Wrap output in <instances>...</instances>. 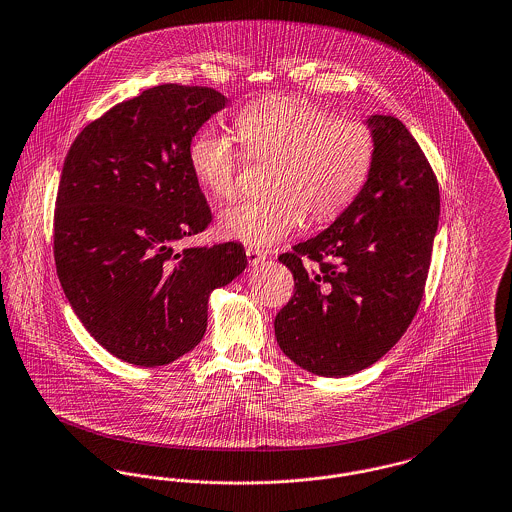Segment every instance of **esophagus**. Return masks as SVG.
<instances>
[{"label": "esophagus", "instance_id": "34e87169", "mask_svg": "<svg viewBox=\"0 0 512 512\" xmlns=\"http://www.w3.org/2000/svg\"><path fill=\"white\" fill-rule=\"evenodd\" d=\"M245 255H247V261L249 265H259L267 259V253L259 247H245Z\"/></svg>", "mask_w": 512, "mask_h": 512}]
</instances>
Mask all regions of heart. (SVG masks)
Returning <instances> with one entry per match:
<instances>
[{
  "label": "heart",
  "mask_w": 512,
  "mask_h": 512,
  "mask_svg": "<svg viewBox=\"0 0 512 512\" xmlns=\"http://www.w3.org/2000/svg\"><path fill=\"white\" fill-rule=\"evenodd\" d=\"M236 129L247 158L276 162L269 201H243L218 218L228 240L265 247L288 238L305 220L325 224L338 218L361 193L375 162V135L360 120L331 112L296 96H269L245 106ZM243 152L211 127L189 145L193 178L216 201L240 189Z\"/></svg>",
  "instance_id": "1"
}]
</instances>
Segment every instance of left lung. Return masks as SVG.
Wrapping results in <instances>:
<instances>
[{"label": "left lung", "mask_w": 512, "mask_h": 512, "mask_svg": "<svg viewBox=\"0 0 512 512\" xmlns=\"http://www.w3.org/2000/svg\"><path fill=\"white\" fill-rule=\"evenodd\" d=\"M367 125L377 149L358 199L278 257L294 274V296L274 319L276 342L323 377L369 367L410 327L439 226V183L418 141L394 116Z\"/></svg>", "instance_id": "8db88e82"}]
</instances>
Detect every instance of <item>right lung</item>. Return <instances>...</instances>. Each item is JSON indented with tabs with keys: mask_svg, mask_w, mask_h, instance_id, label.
Wrapping results in <instances>:
<instances>
[{
	"mask_svg": "<svg viewBox=\"0 0 512 512\" xmlns=\"http://www.w3.org/2000/svg\"><path fill=\"white\" fill-rule=\"evenodd\" d=\"M226 102L209 87H152L91 121L65 156L58 278L92 338L127 363L156 367L193 350L212 290L247 265L236 241L176 249L211 224L189 145Z\"/></svg>",
	"mask_w": 512,
	"mask_h": 512,
	"instance_id": "right-lung-1",
	"label": "right lung"
}]
</instances>
